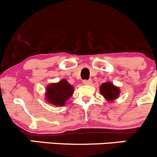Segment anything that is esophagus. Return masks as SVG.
I'll return each instance as SVG.
<instances>
[{
  "label": "esophagus",
  "instance_id": "1",
  "mask_svg": "<svg viewBox=\"0 0 157 157\" xmlns=\"http://www.w3.org/2000/svg\"><path fill=\"white\" fill-rule=\"evenodd\" d=\"M83 84H86V85H90L92 83V80H85L83 81Z\"/></svg>",
  "mask_w": 157,
  "mask_h": 157
}]
</instances>
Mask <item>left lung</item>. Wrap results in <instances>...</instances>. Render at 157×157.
<instances>
[{"label":"left lung","mask_w":157,"mask_h":157,"mask_svg":"<svg viewBox=\"0 0 157 157\" xmlns=\"http://www.w3.org/2000/svg\"><path fill=\"white\" fill-rule=\"evenodd\" d=\"M99 92L106 100L112 102L118 97L120 89L110 82H105L101 85Z\"/></svg>","instance_id":"8db88e82"}]
</instances>
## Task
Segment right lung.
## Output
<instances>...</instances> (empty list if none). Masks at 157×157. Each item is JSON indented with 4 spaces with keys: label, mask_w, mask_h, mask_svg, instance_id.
I'll use <instances>...</instances> for the list:
<instances>
[{
    "label": "right lung",
    "mask_w": 157,
    "mask_h": 157,
    "mask_svg": "<svg viewBox=\"0 0 157 157\" xmlns=\"http://www.w3.org/2000/svg\"><path fill=\"white\" fill-rule=\"evenodd\" d=\"M45 100L56 106H63L74 93V87L65 79L47 86Z\"/></svg>",
    "instance_id": "1"
}]
</instances>
